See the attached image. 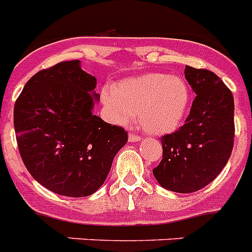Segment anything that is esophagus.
Here are the masks:
<instances>
[{
    "instance_id": "obj_1",
    "label": "esophagus",
    "mask_w": 252,
    "mask_h": 252,
    "mask_svg": "<svg viewBox=\"0 0 252 252\" xmlns=\"http://www.w3.org/2000/svg\"><path fill=\"white\" fill-rule=\"evenodd\" d=\"M140 140H141V137H140L139 135H135V133H130V135H128V141L130 142L140 141Z\"/></svg>"
}]
</instances>
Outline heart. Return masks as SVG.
Masks as SVG:
<instances>
[{
	"label": "heart",
	"instance_id": "heart-1",
	"mask_svg": "<svg viewBox=\"0 0 252 252\" xmlns=\"http://www.w3.org/2000/svg\"><path fill=\"white\" fill-rule=\"evenodd\" d=\"M102 99L119 124H128L137 115L139 122L153 133H169L186 119L190 102L183 78L164 73H146L104 88Z\"/></svg>",
	"mask_w": 252,
	"mask_h": 252
}]
</instances>
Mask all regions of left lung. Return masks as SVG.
<instances>
[{
  "label": "left lung",
  "instance_id": "left-lung-1",
  "mask_svg": "<svg viewBox=\"0 0 252 252\" xmlns=\"http://www.w3.org/2000/svg\"><path fill=\"white\" fill-rule=\"evenodd\" d=\"M184 73L195 97L186 124L161 136L162 159L153 174L165 189L193 193L213 182L230 159L235 103L213 72L187 65Z\"/></svg>",
  "mask_w": 252,
  "mask_h": 252
}]
</instances>
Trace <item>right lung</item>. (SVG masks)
<instances>
[{
	"mask_svg": "<svg viewBox=\"0 0 252 252\" xmlns=\"http://www.w3.org/2000/svg\"><path fill=\"white\" fill-rule=\"evenodd\" d=\"M95 78L79 60L32 75L13 108L20 155L32 178L51 192L87 197L104 183L127 131L92 113Z\"/></svg>",
	"mask_w": 252,
	"mask_h": 252,
	"instance_id": "obj_1",
	"label": "right lung"
}]
</instances>
